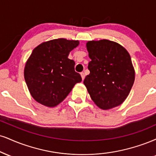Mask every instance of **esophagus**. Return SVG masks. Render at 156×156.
Masks as SVG:
<instances>
[{
    "mask_svg": "<svg viewBox=\"0 0 156 156\" xmlns=\"http://www.w3.org/2000/svg\"><path fill=\"white\" fill-rule=\"evenodd\" d=\"M80 76H81V78H82V79H84V78H85V74H84V73H80Z\"/></svg>",
    "mask_w": 156,
    "mask_h": 156,
    "instance_id": "1",
    "label": "esophagus"
}]
</instances>
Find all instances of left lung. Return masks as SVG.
<instances>
[{"label":"left lung","instance_id":"1","mask_svg":"<svg viewBox=\"0 0 156 156\" xmlns=\"http://www.w3.org/2000/svg\"><path fill=\"white\" fill-rule=\"evenodd\" d=\"M86 46L91 60L83 83L91 99L103 110L120 105L134 81L130 55L121 45L108 40L89 41Z\"/></svg>","mask_w":156,"mask_h":156}]
</instances>
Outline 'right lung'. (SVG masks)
I'll list each match as a JSON object with an SVG mask.
<instances>
[{
    "mask_svg": "<svg viewBox=\"0 0 156 156\" xmlns=\"http://www.w3.org/2000/svg\"><path fill=\"white\" fill-rule=\"evenodd\" d=\"M78 41L59 38L34 48L24 67V79L37 102L54 107L66 98L81 76L75 71V62L68 55Z\"/></svg>",
    "mask_w": 156,
    "mask_h": 156,
    "instance_id": "add662e5",
    "label": "right lung"
}]
</instances>
